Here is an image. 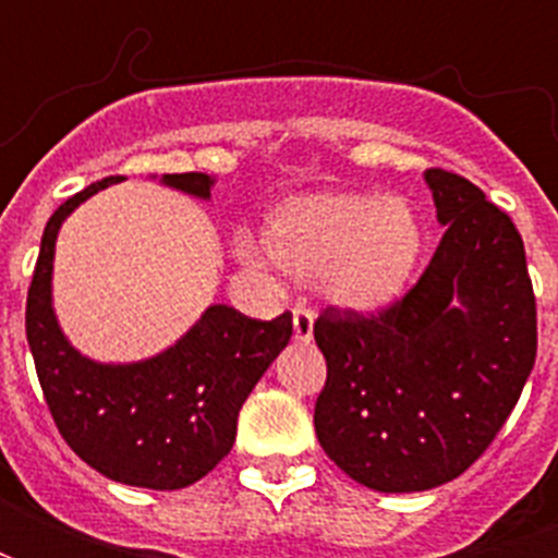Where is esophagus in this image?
<instances>
[{"mask_svg": "<svg viewBox=\"0 0 558 558\" xmlns=\"http://www.w3.org/2000/svg\"><path fill=\"white\" fill-rule=\"evenodd\" d=\"M313 322H315V313L310 306H295L292 310V330H295V339L298 341H310L313 339Z\"/></svg>", "mask_w": 558, "mask_h": 558, "instance_id": "34e87169", "label": "esophagus"}]
</instances>
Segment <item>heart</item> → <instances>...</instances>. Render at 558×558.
<instances>
[{"instance_id": "obj_1", "label": "heart", "mask_w": 558, "mask_h": 558, "mask_svg": "<svg viewBox=\"0 0 558 558\" xmlns=\"http://www.w3.org/2000/svg\"><path fill=\"white\" fill-rule=\"evenodd\" d=\"M263 245H240L252 269L275 263L350 313L393 304L414 278L423 226L405 199L376 193H306L280 202L263 226Z\"/></svg>"}]
</instances>
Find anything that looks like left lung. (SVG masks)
<instances>
[{"label": "left lung", "mask_w": 558, "mask_h": 558, "mask_svg": "<svg viewBox=\"0 0 558 558\" xmlns=\"http://www.w3.org/2000/svg\"><path fill=\"white\" fill-rule=\"evenodd\" d=\"M446 226L414 287L373 313L327 306L315 344L322 449L376 493H423L475 463L536 365V295L519 228L469 179L425 170Z\"/></svg>", "instance_id": "8db88e82"}]
</instances>
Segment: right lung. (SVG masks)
Listing matches in <instances>:
<instances>
[{
	"label": "right lung",
	"mask_w": 558,
	"mask_h": 558,
	"mask_svg": "<svg viewBox=\"0 0 558 558\" xmlns=\"http://www.w3.org/2000/svg\"><path fill=\"white\" fill-rule=\"evenodd\" d=\"M100 179L51 214L25 304V336L57 432L109 481L144 489H182L205 477L234 446L236 414L292 336V315L248 318L210 306L185 339L135 365H98L63 339L51 310V260L63 219ZM165 185L208 199L214 179L168 173Z\"/></svg>",
	"instance_id": "obj_1"
}]
</instances>
